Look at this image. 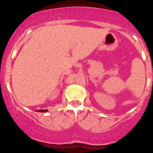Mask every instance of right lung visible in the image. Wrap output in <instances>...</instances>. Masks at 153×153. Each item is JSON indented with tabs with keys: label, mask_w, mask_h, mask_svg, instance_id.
I'll return each mask as SVG.
<instances>
[{
	"label": "right lung",
	"mask_w": 153,
	"mask_h": 153,
	"mask_svg": "<svg viewBox=\"0 0 153 153\" xmlns=\"http://www.w3.org/2000/svg\"><path fill=\"white\" fill-rule=\"evenodd\" d=\"M48 109H39V110H38V112H47Z\"/></svg>",
	"instance_id": "add662e5"
}]
</instances>
